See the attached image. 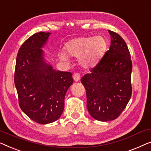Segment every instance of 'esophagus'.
I'll use <instances>...</instances> for the list:
<instances>
[{"instance_id": "1", "label": "esophagus", "mask_w": 151, "mask_h": 151, "mask_svg": "<svg viewBox=\"0 0 151 151\" xmlns=\"http://www.w3.org/2000/svg\"><path fill=\"white\" fill-rule=\"evenodd\" d=\"M73 78H74V81L76 82L78 81L81 79V76H80V75L78 73H75V75H73Z\"/></svg>"}]
</instances>
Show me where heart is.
<instances>
[{"instance_id":"1","label":"heart","mask_w":151,"mask_h":151,"mask_svg":"<svg viewBox=\"0 0 151 151\" xmlns=\"http://www.w3.org/2000/svg\"><path fill=\"white\" fill-rule=\"evenodd\" d=\"M106 48L107 42L102 36L77 37L65 44V53L60 52L59 58L65 64L70 63L69 57L78 58V62L81 66L90 69L99 62L105 53Z\"/></svg>"}]
</instances>
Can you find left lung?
I'll use <instances>...</instances> for the list:
<instances>
[{
    "instance_id": "left-lung-1",
    "label": "left lung",
    "mask_w": 151,
    "mask_h": 151,
    "mask_svg": "<svg viewBox=\"0 0 151 151\" xmlns=\"http://www.w3.org/2000/svg\"><path fill=\"white\" fill-rule=\"evenodd\" d=\"M109 50L90 74L83 76L90 116L105 122L117 118L131 99L132 62L124 40L114 31Z\"/></svg>"
}]
</instances>
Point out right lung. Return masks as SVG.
<instances>
[{
  "label": "right lung",
  "mask_w": 151,
  "mask_h": 151,
  "mask_svg": "<svg viewBox=\"0 0 151 151\" xmlns=\"http://www.w3.org/2000/svg\"><path fill=\"white\" fill-rule=\"evenodd\" d=\"M50 33H35L17 55L14 83L22 111L35 122L46 124L60 118L64 98L73 83L70 72L56 70L42 49Z\"/></svg>",
  "instance_id": "right-lung-1"
}]
</instances>
